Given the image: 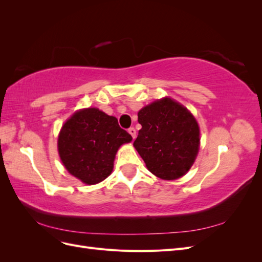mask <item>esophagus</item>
Masks as SVG:
<instances>
[{
  "instance_id": "obj_1",
  "label": "esophagus",
  "mask_w": 262,
  "mask_h": 262,
  "mask_svg": "<svg viewBox=\"0 0 262 262\" xmlns=\"http://www.w3.org/2000/svg\"><path fill=\"white\" fill-rule=\"evenodd\" d=\"M128 132L131 134V137H132L133 140L136 139V137H137V130H136V129H134V128H130V129L128 130Z\"/></svg>"
}]
</instances>
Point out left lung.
<instances>
[{"label":"left lung","instance_id":"1","mask_svg":"<svg viewBox=\"0 0 262 262\" xmlns=\"http://www.w3.org/2000/svg\"><path fill=\"white\" fill-rule=\"evenodd\" d=\"M142 125L134 141L147 169L164 180H175L191 168L200 146V129L189 110L165 97L142 108Z\"/></svg>","mask_w":262,"mask_h":262}]
</instances>
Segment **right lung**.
<instances>
[{
  "instance_id": "add662e5",
  "label": "right lung",
  "mask_w": 262,
  "mask_h": 262,
  "mask_svg": "<svg viewBox=\"0 0 262 262\" xmlns=\"http://www.w3.org/2000/svg\"><path fill=\"white\" fill-rule=\"evenodd\" d=\"M131 141L132 137L119 126L116 117L98 108H86L62 125L58 150L71 175L86 185H95L112 173L117 150Z\"/></svg>"
}]
</instances>
